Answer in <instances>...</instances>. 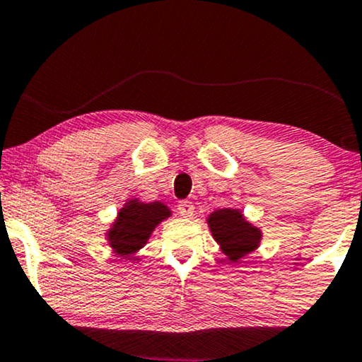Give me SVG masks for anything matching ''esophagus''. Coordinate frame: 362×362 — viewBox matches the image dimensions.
Masks as SVG:
<instances>
[{
    "label": "esophagus",
    "instance_id": "1",
    "mask_svg": "<svg viewBox=\"0 0 362 362\" xmlns=\"http://www.w3.org/2000/svg\"><path fill=\"white\" fill-rule=\"evenodd\" d=\"M177 210L178 214H180L182 216H185V218H190V216H194V211H195V206L192 205V202H180V204L177 205Z\"/></svg>",
    "mask_w": 362,
    "mask_h": 362
}]
</instances>
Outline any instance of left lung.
<instances>
[{"mask_svg": "<svg viewBox=\"0 0 362 362\" xmlns=\"http://www.w3.org/2000/svg\"><path fill=\"white\" fill-rule=\"evenodd\" d=\"M210 231L230 262H238L258 248L262 231L245 218L240 210L220 209L209 215Z\"/></svg>", "mask_w": 362, "mask_h": 362, "instance_id": "obj_1", "label": "left lung"}]
</instances>
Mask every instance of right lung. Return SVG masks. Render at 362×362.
<instances>
[{"label": "right lung", "mask_w": 362, "mask_h": 362, "mask_svg": "<svg viewBox=\"0 0 362 362\" xmlns=\"http://www.w3.org/2000/svg\"><path fill=\"white\" fill-rule=\"evenodd\" d=\"M168 216L170 209L162 202L144 204L139 199L129 200L107 231L109 247L115 255L129 258L147 243L156 226Z\"/></svg>", "instance_id": "1"}]
</instances>
